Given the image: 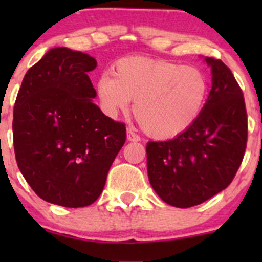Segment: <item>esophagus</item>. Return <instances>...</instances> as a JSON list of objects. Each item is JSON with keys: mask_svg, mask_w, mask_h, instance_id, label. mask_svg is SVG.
I'll return each instance as SVG.
<instances>
[{"mask_svg": "<svg viewBox=\"0 0 262 262\" xmlns=\"http://www.w3.org/2000/svg\"><path fill=\"white\" fill-rule=\"evenodd\" d=\"M126 139H128L129 142L141 141V138H139L138 134H136L133 130H130V129H128V132H126Z\"/></svg>", "mask_w": 262, "mask_h": 262, "instance_id": "obj_1", "label": "esophagus"}]
</instances>
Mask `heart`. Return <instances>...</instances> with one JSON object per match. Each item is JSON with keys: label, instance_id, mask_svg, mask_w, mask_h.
I'll use <instances>...</instances> for the list:
<instances>
[{"label": "heart", "instance_id": "obj_1", "mask_svg": "<svg viewBox=\"0 0 262 262\" xmlns=\"http://www.w3.org/2000/svg\"><path fill=\"white\" fill-rule=\"evenodd\" d=\"M97 95L107 114L125 112L134 102V115L148 136L168 139L189 129L202 113L208 81L196 67L142 55L116 60L114 75L102 73Z\"/></svg>", "mask_w": 262, "mask_h": 262}]
</instances>
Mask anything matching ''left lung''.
<instances>
[{
	"instance_id": "1",
	"label": "left lung",
	"mask_w": 262,
	"mask_h": 262,
	"mask_svg": "<svg viewBox=\"0 0 262 262\" xmlns=\"http://www.w3.org/2000/svg\"><path fill=\"white\" fill-rule=\"evenodd\" d=\"M212 90L202 113L184 133L147 143L153 190L176 208L199 205L226 189L244 160L247 113L241 87L222 60L205 57Z\"/></svg>"
}]
</instances>
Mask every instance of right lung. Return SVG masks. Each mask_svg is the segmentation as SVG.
Wrapping results in <instances>:
<instances>
[{"label":"right lung","mask_w":262,"mask_h":262,"mask_svg":"<svg viewBox=\"0 0 262 262\" xmlns=\"http://www.w3.org/2000/svg\"><path fill=\"white\" fill-rule=\"evenodd\" d=\"M96 66L86 53L50 49L26 72L15 102L18 170L39 198L60 207L92 204L125 143V124L92 102L87 73Z\"/></svg>","instance_id":"add662e5"}]
</instances>
